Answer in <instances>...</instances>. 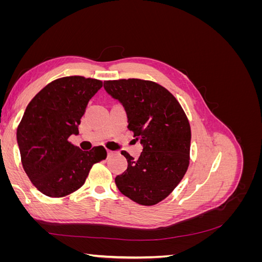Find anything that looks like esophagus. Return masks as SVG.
<instances>
[{"instance_id": "obj_1", "label": "esophagus", "mask_w": 262, "mask_h": 262, "mask_svg": "<svg viewBox=\"0 0 262 262\" xmlns=\"http://www.w3.org/2000/svg\"><path fill=\"white\" fill-rule=\"evenodd\" d=\"M107 154H108V157H110V156L115 155L116 152H114V150H107Z\"/></svg>"}]
</instances>
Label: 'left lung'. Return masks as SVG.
I'll return each mask as SVG.
<instances>
[{
    "instance_id": "1",
    "label": "left lung",
    "mask_w": 262,
    "mask_h": 262,
    "mask_svg": "<svg viewBox=\"0 0 262 262\" xmlns=\"http://www.w3.org/2000/svg\"><path fill=\"white\" fill-rule=\"evenodd\" d=\"M104 87L123 105L128 129L143 145L138 160L121 152L128 168L116 177V185L132 201L155 205L172 192L188 169L191 142L188 118L175 96L155 82L121 78L105 81Z\"/></svg>"
}]
</instances>
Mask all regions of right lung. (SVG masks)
Wrapping results in <instances>:
<instances>
[{
  "mask_svg": "<svg viewBox=\"0 0 262 262\" xmlns=\"http://www.w3.org/2000/svg\"><path fill=\"white\" fill-rule=\"evenodd\" d=\"M102 82L84 76L54 80L28 104L17 126L23 168L45 195L62 198L80 189L94 164L106 160L102 146L82 150L69 142L90 99Z\"/></svg>",
  "mask_w": 262,
  "mask_h": 262,
  "instance_id": "obj_1",
  "label": "right lung"
}]
</instances>
